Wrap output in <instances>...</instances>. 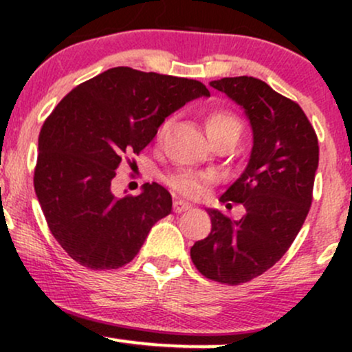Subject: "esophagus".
<instances>
[{"label": "esophagus", "instance_id": "esophagus-1", "mask_svg": "<svg viewBox=\"0 0 352 352\" xmlns=\"http://www.w3.org/2000/svg\"><path fill=\"white\" fill-rule=\"evenodd\" d=\"M192 208V205L188 204V201H184V200H175L173 201V210H175L177 213H182V212H187V210Z\"/></svg>", "mask_w": 352, "mask_h": 352}]
</instances>
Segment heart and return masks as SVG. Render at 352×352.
Masks as SVG:
<instances>
[{
	"instance_id": "1",
	"label": "heart",
	"mask_w": 352,
	"mask_h": 352,
	"mask_svg": "<svg viewBox=\"0 0 352 352\" xmlns=\"http://www.w3.org/2000/svg\"><path fill=\"white\" fill-rule=\"evenodd\" d=\"M207 132L210 139H217L218 135L228 134V132H233V134L240 135L241 132V122L240 119L233 114V112L225 111V109H215L212 111L207 117ZM170 127V119H165L162 124H160L159 131H157V137L162 139L165 132ZM210 177L205 175V173L193 172V170H180L168 179V184L173 190L182 193V195L190 197V199H197L204 193L205 187H207Z\"/></svg>"
}]
</instances>
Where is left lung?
I'll return each instance as SVG.
<instances>
[{
    "instance_id": "left-lung-1",
    "label": "left lung",
    "mask_w": 352,
    "mask_h": 352,
    "mask_svg": "<svg viewBox=\"0 0 352 352\" xmlns=\"http://www.w3.org/2000/svg\"><path fill=\"white\" fill-rule=\"evenodd\" d=\"M210 86L245 109L253 148L245 172L220 199L241 204L245 215L230 220L208 208L212 232L190 256L205 278L235 286L272 268L300 233L313 201L319 145L300 104L261 79L223 78Z\"/></svg>"
}]
</instances>
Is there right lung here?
I'll return each instance as SVG.
<instances>
[{"label": "right lung", "mask_w": 352, "mask_h": 352, "mask_svg": "<svg viewBox=\"0 0 352 352\" xmlns=\"http://www.w3.org/2000/svg\"><path fill=\"white\" fill-rule=\"evenodd\" d=\"M200 96H210L200 80L120 66L76 86L44 120L34 190L52 236L72 260L89 270L120 268L172 212L170 193L155 182L124 199L111 184L165 117Z\"/></svg>", "instance_id": "obj_1"}]
</instances>
